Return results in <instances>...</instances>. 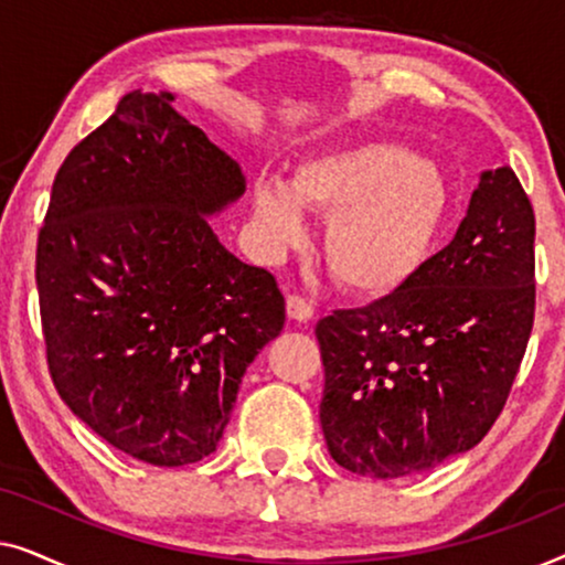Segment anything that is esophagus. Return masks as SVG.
<instances>
[{
  "label": "esophagus",
  "instance_id": "esophagus-1",
  "mask_svg": "<svg viewBox=\"0 0 565 565\" xmlns=\"http://www.w3.org/2000/svg\"><path fill=\"white\" fill-rule=\"evenodd\" d=\"M285 311H288V319H292V321L306 323L313 319V306L300 296H288V300H285Z\"/></svg>",
  "mask_w": 565,
  "mask_h": 565
}]
</instances>
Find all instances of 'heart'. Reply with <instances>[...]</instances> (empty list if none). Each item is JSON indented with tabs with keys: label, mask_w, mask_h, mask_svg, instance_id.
Instances as JSON below:
<instances>
[{
	"label": "heart",
	"mask_w": 565,
	"mask_h": 565,
	"mask_svg": "<svg viewBox=\"0 0 565 565\" xmlns=\"http://www.w3.org/2000/svg\"><path fill=\"white\" fill-rule=\"evenodd\" d=\"M329 215L323 262L347 292L388 298L427 265L452 218V184L437 161L391 141L308 157L290 184L259 177L252 207L262 246L280 254L306 236L303 209Z\"/></svg>",
	"instance_id": "heart-1"
}]
</instances>
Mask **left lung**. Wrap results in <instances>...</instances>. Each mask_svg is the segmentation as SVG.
Segmentation results:
<instances>
[{
	"label": "left lung",
	"instance_id": "8db88e82",
	"mask_svg": "<svg viewBox=\"0 0 565 565\" xmlns=\"http://www.w3.org/2000/svg\"><path fill=\"white\" fill-rule=\"evenodd\" d=\"M532 319L535 213L512 169H489L452 242L404 290L316 323L331 458L401 478L468 452L507 404Z\"/></svg>",
	"mask_w": 565,
	"mask_h": 565
}]
</instances>
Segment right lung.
Returning a JSON list of instances; mask_svg holds the SVG:
<instances>
[{
    "instance_id": "1",
    "label": "right lung",
    "mask_w": 565,
    "mask_h": 565,
    "mask_svg": "<svg viewBox=\"0 0 565 565\" xmlns=\"http://www.w3.org/2000/svg\"><path fill=\"white\" fill-rule=\"evenodd\" d=\"M172 103V92H128L74 146L35 254L58 396L113 447L161 468L215 450L246 367L285 323L275 277L207 223L244 195L242 167Z\"/></svg>"
}]
</instances>
